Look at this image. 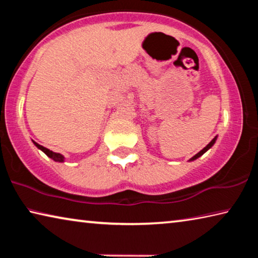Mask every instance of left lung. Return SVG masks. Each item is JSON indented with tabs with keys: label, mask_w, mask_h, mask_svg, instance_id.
<instances>
[{
	"label": "left lung",
	"mask_w": 258,
	"mask_h": 258,
	"mask_svg": "<svg viewBox=\"0 0 258 258\" xmlns=\"http://www.w3.org/2000/svg\"><path fill=\"white\" fill-rule=\"evenodd\" d=\"M215 141H216V138H214V139L212 140V141H211V142H209V143H208V145H207L206 147H205V148H204V149H203L202 151H199V152H198V154H197V155H196V156H194V157H192V158H191L190 160H195V159H197V158H199V157H200V156H202V155H204V154H205V152H206V151H207V150L209 149V148H211V147H212V146L214 145V143H215Z\"/></svg>",
	"instance_id": "8db88e82"
}]
</instances>
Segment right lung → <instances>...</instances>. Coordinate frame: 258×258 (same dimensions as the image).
Wrapping results in <instances>:
<instances>
[{
	"label": "right lung",
	"instance_id": "right-lung-1",
	"mask_svg": "<svg viewBox=\"0 0 258 258\" xmlns=\"http://www.w3.org/2000/svg\"><path fill=\"white\" fill-rule=\"evenodd\" d=\"M34 145L36 146V147L38 148V149H41L43 152H44V154H45L47 157H50V158L53 159L54 161H63V156H62V155L58 154V152H53V151H51V150H49V149H46L45 147L38 145V143H36V142H34Z\"/></svg>",
	"mask_w": 258,
	"mask_h": 258
}]
</instances>
